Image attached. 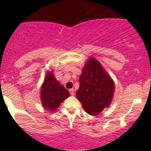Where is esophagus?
<instances>
[{
  "label": "esophagus",
  "mask_w": 151,
  "mask_h": 151,
  "mask_svg": "<svg viewBox=\"0 0 151 151\" xmlns=\"http://www.w3.org/2000/svg\"><path fill=\"white\" fill-rule=\"evenodd\" d=\"M69 93H70V94H71V95H74V93H75L74 89H73V88L69 89Z\"/></svg>",
  "instance_id": "34e87169"
}]
</instances>
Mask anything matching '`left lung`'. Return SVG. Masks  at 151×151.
<instances>
[{"mask_svg": "<svg viewBox=\"0 0 151 151\" xmlns=\"http://www.w3.org/2000/svg\"><path fill=\"white\" fill-rule=\"evenodd\" d=\"M76 97L90 115H97L110 105L114 92V82L98 61L91 57L79 78Z\"/></svg>", "mask_w": 151, "mask_h": 151, "instance_id": "left-lung-1", "label": "left lung"}]
</instances>
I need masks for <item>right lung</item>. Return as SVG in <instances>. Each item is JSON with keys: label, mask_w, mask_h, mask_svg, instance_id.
I'll return each instance as SVG.
<instances>
[{"label": "right lung", "mask_w": 151, "mask_h": 151, "mask_svg": "<svg viewBox=\"0 0 151 151\" xmlns=\"http://www.w3.org/2000/svg\"><path fill=\"white\" fill-rule=\"evenodd\" d=\"M69 96V91L60 85L53 73L47 75L41 91V102L45 108L53 111Z\"/></svg>", "instance_id": "add662e5"}]
</instances>
